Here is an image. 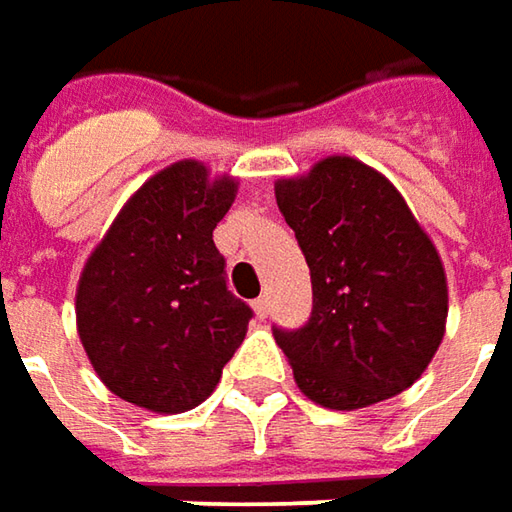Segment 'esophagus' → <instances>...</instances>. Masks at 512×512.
<instances>
[{"instance_id": "34e87169", "label": "esophagus", "mask_w": 512, "mask_h": 512, "mask_svg": "<svg viewBox=\"0 0 512 512\" xmlns=\"http://www.w3.org/2000/svg\"><path fill=\"white\" fill-rule=\"evenodd\" d=\"M253 313H256L259 319H265L267 313H270V299H267V296H259V299L253 302Z\"/></svg>"}]
</instances>
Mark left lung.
Listing matches in <instances>:
<instances>
[{
  "label": "left lung",
  "instance_id": "obj_1",
  "mask_svg": "<svg viewBox=\"0 0 512 512\" xmlns=\"http://www.w3.org/2000/svg\"><path fill=\"white\" fill-rule=\"evenodd\" d=\"M313 282L299 330L273 327L310 402L359 410L399 396L444 339L447 276L402 193L353 156L276 182Z\"/></svg>",
  "mask_w": 512,
  "mask_h": 512
}]
</instances>
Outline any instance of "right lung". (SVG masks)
<instances>
[{
    "label": "right lung",
    "instance_id": "add662e5",
    "mask_svg": "<svg viewBox=\"0 0 512 512\" xmlns=\"http://www.w3.org/2000/svg\"><path fill=\"white\" fill-rule=\"evenodd\" d=\"M233 176L182 159L130 196L85 262L76 330L110 393L153 413L202 404L245 342L253 310L227 290L213 230Z\"/></svg>",
    "mask_w": 512,
    "mask_h": 512
}]
</instances>
